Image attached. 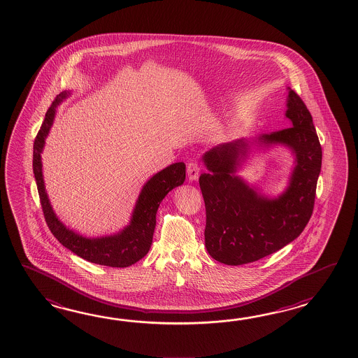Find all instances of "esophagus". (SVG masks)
<instances>
[{
  "mask_svg": "<svg viewBox=\"0 0 358 358\" xmlns=\"http://www.w3.org/2000/svg\"><path fill=\"white\" fill-rule=\"evenodd\" d=\"M187 173H188V178H189L190 182L197 180L198 176H199V165H198L197 161L190 160L188 162Z\"/></svg>",
  "mask_w": 358,
  "mask_h": 358,
  "instance_id": "1",
  "label": "esophagus"
}]
</instances>
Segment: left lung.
<instances>
[{
  "label": "left lung",
  "instance_id": "obj_1",
  "mask_svg": "<svg viewBox=\"0 0 358 358\" xmlns=\"http://www.w3.org/2000/svg\"><path fill=\"white\" fill-rule=\"evenodd\" d=\"M285 117L287 129L221 143L202 156L206 250L221 264L243 265L279 251L299 236L311 217L322 151L310 111L290 88ZM275 145L290 148L295 166L287 188L271 198L237 173L255 149Z\"/></svg>",
  "mask_w": 358,
  "mask_h": 358
}]
</instances>
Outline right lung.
Returning a JSON list of instances; mask_svg holds the SVG:
<instances>
[{"label": "right lung", "mask_w": 358, "mask_h": 358, "mask_svg": "<svg viewBox=\"0 0 358 358\" xmlns=\"http://www.w3.org/2000/svg\"><path fill=\"white\" fill-rule=\"evenodd\" d=\"M70 94V91L61 92L55 99L46 113L45 122L39 129L33 147V173L37 182L41 205L47 225L55 238L65 248L92 264L110 267L130 266L143 259L150 251L159 206L170 190L182 185L185 180V164H171L145 182L133 208L129 224L117 233L111 236L88 238L76 233L73 229L66 228V225L55 213L47 194L41 155L43 152L47 136L54 124L56 108Z\"/></svg>", "instance_id": "1"}]
</instances>
